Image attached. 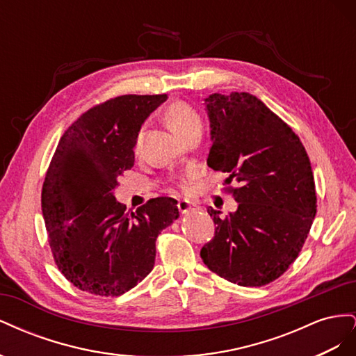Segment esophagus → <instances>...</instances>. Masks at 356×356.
Segmentation results:
<instances>
[{"instance_id":"34e87169","label":"esophagus","mask_w":356,"mask_h":356,"mask_svg":"<svg viewBox=\"0 0 356 356\" xmlns=\"http://www.w3.org/2000/svg\"><path fill=\"white\" fill-rule=\"evenodd\" d=\"M178 209H179L181 213H188V212L196 209V204L190 203L188 200H179L178 202Z\"/></svg>"}]
</instances>
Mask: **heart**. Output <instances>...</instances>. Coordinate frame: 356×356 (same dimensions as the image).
I'll return each mask as SVG.
<instances>
[{"label": "heart", "mask_w": 356, "mask_h": 356, "mask_svg": "<svg viewBox=\"0 0 356 356\" xmlns=\"http://www.w3.org/2000/svg\"><path fill=\"white\" fill-rule=\"evenodd\" d=\"M166 120H168L172 131H174L178 136H181L182 139H184L193 131H196V129H202L200 114L196 111L195 106H191L190 104H187L184 101H177L168 106ZM143 136H144V127L139 129V132L136 135L135 145H134L135 152H138L139 147H141ZM179 184L182 187H186L187 181L182 179Z\"/></svg>", "instance_id": "1"}]
</instances>
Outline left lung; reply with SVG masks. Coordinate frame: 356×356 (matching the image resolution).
<instances>
[{
    "instance_id": "left-lung-1",
    "label": "left lung",
    "mask_w": 356,
    "mask_h": 356,
    "mask_svg": "<svg viewBox=\"0 0 356 356\" xmlns=\"http://www.w3.org/2000/svg\"><path fill=\"white\" fill-rule=\"evenodd\" d=\"M212 147L208 166L238 182L227 187L236 212L213 220L200 257L209 270L241 286H263L284 275L303 248L316 213L306 148L281 117L246 92L207 99Z\"/></svg>"
}]
</instances>
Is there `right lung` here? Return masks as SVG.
I'll return each instance as SVG.
<instances>
[{"label": "right lung", "mask_w": 356, "mask_h": 356, "mask_svg": "<svg viewBox=\"0 0 356 356\" xmlns=\"http://www.w3.org/2000/svg\"><path fill=\"white\" fill-rule=\"evenodd\" d=\"M166 98L122 95L92 106L51 157L41 190L49 245L60 273L86 293L117 297L136 286L153 270L157 236L179 217L172 197L132 213L114 197L141 124Z\"/></svg>", "instance_id": "1"}]
</instances>
